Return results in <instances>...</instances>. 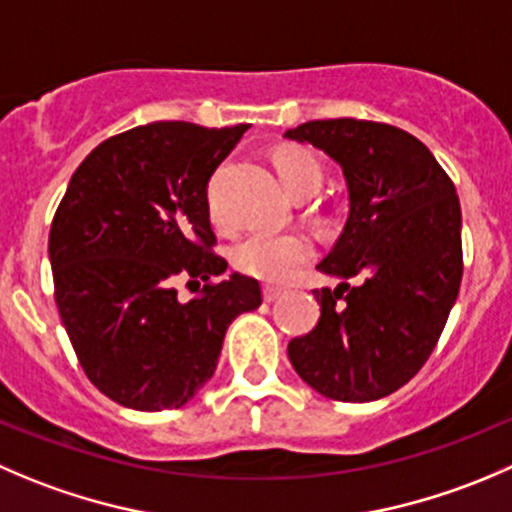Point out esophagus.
Listing matches in <instances>:
<instances>
[{
    "instance_id": "obj_1",
    "label": "esophagus",
    "mask_w": 512,
    "mask_h": 512,
    "mask_svg": "<svg viewBox=\"0 0 512 512\" xmlns=\"http://www.w3.org/2000/svg\"><path fill=\"white\" fill-rule=\"evenodd\" d=\"M282 295H285V290H282V287H275V285H265V290H262V297H265V302L280 300Z\"/></svg>"
}]
</instances>
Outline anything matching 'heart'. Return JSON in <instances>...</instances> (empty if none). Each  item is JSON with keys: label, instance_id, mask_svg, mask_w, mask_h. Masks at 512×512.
I'll return each instance as SVG.
<instances>
[{"label": "heart", "instance_id": "heart-1", "mask_svg": "<svg viewBox=\"0 0 512 512\" xmlns=\"http://www.w3.org/2000/svg\"><path fill=\"white\" fill-rule=\"evenodd\" d=\"M275 167L292 195L317 190L322 182L320 162L300 147H282L275 152ZM217 215V212H215ZM315 247L305 232L257 230L247 235L232 252V260L245 275L265 282H287L302 270Z\"/></svg>", "mask_w": 512, "mask_h": 512}]
</instances>
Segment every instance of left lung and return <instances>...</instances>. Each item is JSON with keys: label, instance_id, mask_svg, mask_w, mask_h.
<instances>
[{"label": "left lung", "instance_id": "1", "mask_svg": "<svg viewBox=\"0 0 512 512\" xmlns=\"http://www.w3.org/2000/svg\"><path fill=\"white\" fill-rule=\"evenodd\" d=\"M340 165L342 235L317 270L340 280L315 290V330L287 345L297 375L320 395L372 403L425 365L463 277L460 202L433 152L393 124L312 119L285 132ZM361 280L357 286L346 282Z\"/></svg>", "mask_w": 512, "mask_h": 512}]
</instances>
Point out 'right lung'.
<instances>
[{
	"mask_svg": "<svg viewBox=\"0 0 512 512\" xmlns=\"http://www.w3.org/2000/svg\"><path fill=\"white\" fill-rule=\"evenodd\" d=\"M247 127L152 122L109 137L59 202L54 300L79 365L124 408L190 403L215 375L230 322L262 305L260 282L225 277L207 205L212 172ZM180 279L198 285L190 301L176 295Z\"/></svg>",
	"mask_w": 512,
	"mask_h": 512,
	"instance_id": "right-lung-1",
	"label": "right lung"
}]
</instances>
